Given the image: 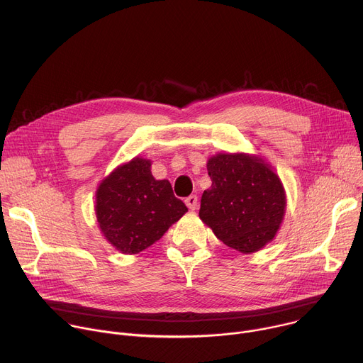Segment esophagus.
Wrapping results in <instances>:
<instances>
[{
  "label": "esophagus",
  "instance_id": "34e87169",
  "mask_svg": "<svg viewBox=\"0 0 363 363\" xmlns=\"http://www.w3.org/2000/svg\"><path fill=\"white\" fill-rule=\"evenodd\" d=\"M185 204L189 210H195L196 206H199V196L196 195H189L188 199H185Z\"/></svg>",
  "mask_w": 363,
  "mask_h": 363
}]
</instances>
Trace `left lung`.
Masks as SVG:
<instances>
[{
	"instance_id": "8db88e82",
	"label": "left lung",
	"mask_w": 363,
	"mask_h": 363,
	"mask_svg": "<svg viewBox=\"0 0 363 363\" xmlns=\"http://www.w3.org/2000/svg\"><path fill=\"white\" fill-rule=\"evenodd\" d=\"M207 171L213 184L201 196L200 218L228 247L260 250L284 220L286 196L279 177L262 157L246 153H217Z\"/></svg>"
}]
</instances>
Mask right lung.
I'll return each mask as SVG.
<instances>
[{"label":"right lung","mask_w":363,"mask_h":363,"mask_svg":"<svg viewBox=\"0 0 363 363\" xmlns=\"http://www.w3.org/2000/svg\"><path fill=\"white\" fill-rule=\"evenodd\" d=\"M152 162L135 157L116 168L96 189L95 214L104 238L121 253L135 255L157 242L186 211L171 182L157 181Z\"/></svg>","instance_id":"add662e5"}]
</instances>
